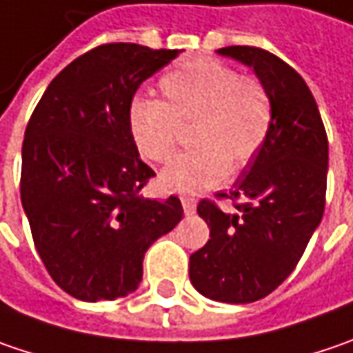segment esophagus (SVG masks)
Returning <instances> with one entry per match:
<instances>
[{
    "instance_id": "obj_1",
    "label": "esophagus",
    "mask_w": 353,
    "mask_h": 353,
    "mask_svg": "<svg viewBox=\"0 0 353 353\" xmlns=\"http://www.w3.org/2000/svg\"><path fill=\"white\" fill-rule=\"evenodd\" d=\"M179 199H181V205H183V212H185V216H192V214H196V197L179 196Z\"/></svg>"
}]
</instances>
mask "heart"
<instances>
[{"label": "heart", "instance_id": "heart-1", "mask_svg": "<svg viewBox=\"0 0 353 353\" xmlns=\"http://www.w3.org/2000/svg\"><path fill=\"white\" fill-rule=\"evenodd\" d=\"M159 92L161 101L134 99L128 128L139 156L165 163L176 154L179 125L196 121L192 143L197 148L172 161L159 177L168 190L197 194L218 185L230 168L238 172L258 156L272 132L268 88L218 59L185 61L159 79Z\"/></svg>", "mask_w": 353, "mask_h": 353}]
</instances>
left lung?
I'll return each mask as SVG.
<instances>
[{"label": "left lung", "mask_w": 353, "mask_h": 353, "mask_svg": "<svg viewBox=\"0 0 353 353\" xmlns=\"http://www.w3.org/2000/svg\"><path fill=\"white\" fill-rule=\"evenodd\" d=\"M252 68L268 88L274 123L259 154L236 179V214L201 199L208 243L190 256V280L210 300L250 303L272 294L303 256L320 225L327 181V135L320 110L296 70L278 55L230 46L218 50Z\"/></svg>", "instance_id": "left-lung-1"}]
</instances>
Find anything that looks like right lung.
I'll list each match as a JSON object with an SVG mask.
<instances>
[{"mask_svg": "<svg viewBox=\"0 0 353 353\" xmlns=\"http://www.w3.org/2000/svg\"><path fill=\"white\" fill-rule=\"evenodd\" d=\"M177 55L99 46L53 77L26 128L21 205L43 265L77 300L135 292L148 248L183 218L176 196H139L156 174L128 128L137 88Z\"/></svg>", "mask_w": 353, "mask_h": 353, "instance_id": "obj_1", "label": "right lung"}]
</instances>
